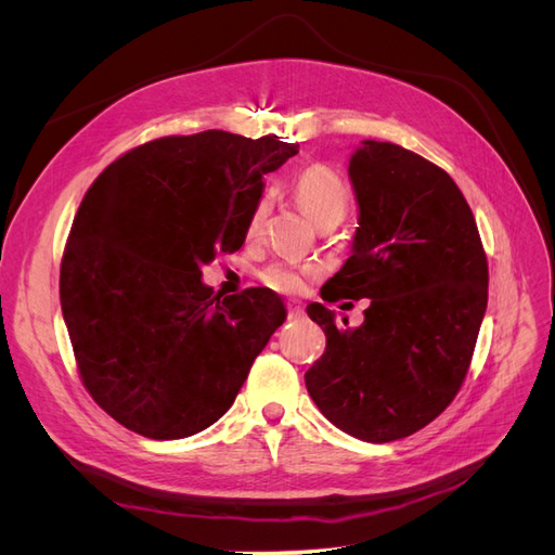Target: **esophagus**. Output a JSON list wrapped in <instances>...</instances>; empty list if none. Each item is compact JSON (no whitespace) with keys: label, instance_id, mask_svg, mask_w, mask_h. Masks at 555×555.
Wrapping results in <instances>:
<instances>
[{"label":"esophagus","instance_id":"34e87169","mask_svg":"<svg viewBox=\"0 0 555 555\" xmlns=\"http://www.w3.org/2000/svg\"><path fill=\"white\" fill-rule=\"evenodd\" d=\"M287 310H289V319H292V322H298V319H304V308H300V304H296V300H292V304H287Z\"/></svg>","mask_w":555,"mask_h":555}]
</instances>
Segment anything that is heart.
<instances>
[{
  "label": "heart",
  "instance_id": "obj_1",
  "mask_svg": "<svg viewBox=\"0 0 555 555\" xmlns=\"http://www.w3.org/2000/svg\"><path fill=\"white\" fill-rule=\"evenodd\" d=\"M294 194L300 208L314 224L340 222L349 206V188L340 173L324 164H312L294 178ZM268 210V196H259L247 220V236L259 231ZM312 273L310 266L296 263H273L261 273V280L275 292H296L304 284V278Z\"/></svg>",
  "mask_w": 555,
  "mask_h": 555
}]
</instances>
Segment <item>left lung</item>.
Returning <instances> with one entry per match:
<instances>
[{"mask_svg": "<svg viewBox=\"0 0 555 555\" xmlns=\"http://www.w3.org/2000/svg\"><path fill=\"white\" fill-rule=\"evenodd\" d=\"M359 204L351 257L322 298H371L357 328L310 304L326 351L306 373L331 424L393 442L430 424L459 393L489 300L475 215L440 166L396 143L363 141L349 159Z\"/></svg>", "mask_w": 555, "mask_h": 555, "instance_id": "left-lung-1", "label": "left lung"}]
</instances>
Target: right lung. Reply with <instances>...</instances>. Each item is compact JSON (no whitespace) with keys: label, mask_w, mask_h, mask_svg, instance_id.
I'll return each instance as SVG.
<instances>
[{"label":"right lung","mask_w":555,"mask_h":555,"mask_svg":"<svg viewBox=\"0 0 555 555\" xmlns=\"http://www.w3.org/2000/svg\"><path fill=\"white\" fill-rule=\"evenodd\" d=\"M298 153L278 137H166L94 180L60 268L82 384L117 424L153 440L212 426L287 319L266 289L212 294L201 266L243 247L263 176Z\"/></svg>","instance_id":"right-lung-1"}]
</instances>
